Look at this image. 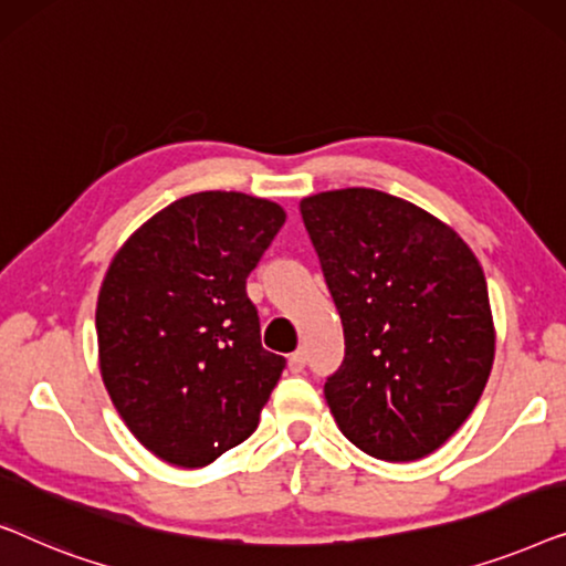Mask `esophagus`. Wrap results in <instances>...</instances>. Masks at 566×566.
Masks as SVG:
<instances>
[{"instance_id": "esophagus-1", "label": "esophagus", "mask_w": 566, "mask_h": 566, "mask_svg": "<svg viewBox=\"0 0 566 566\" xmlns=\"http://www.w3.org/2000/svg\"><path fill=\"white\" fill-rule=\"evenodd\" d=\"M289 368H291V374H301V370L306 368V350L304 347H301V350H296L289 358Z\"/></svg>"}]
</instances>
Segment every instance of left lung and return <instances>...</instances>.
Wrapping results in <instances>:
<instances>
[{
    "label": "left lung",
    "instance_id": "obj_1",
    "mask_svg": "<svg viewBox=\"0 0 566 566\" xmlns=\"http://www.w3.org/2000/svg\"><path fill=\"white\" fill-rule=\"evenodd\" d=\"M345 332L324 381L343 436L384 461L422 459L474 412L494 360L474 252L422 208L370 188L301 200Z\"/></svg>",
    "mask_w": 566,
    "mask_h": 566
}]
</instances>
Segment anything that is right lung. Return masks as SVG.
I'll list each match as a JSON object with an SVG mask.
<instances>
[{
  "mask_svg": "<svg viewBox=\"0 0 566 566\" xmlns=\"http://www.w3.org/2000/svg\"><path fill=\"white\" fill-rule=\"evenodd\" d=\"M281 206L206 190L151 216L115 254L97 298L105 389L161 461L206 467L258 430L285 368L260 343L247 277Z\"/></svg>",
  "mask_w": 566,
  "mask_h": 566,
  "instance_id": "add662e5",
  "label": "right lung"
}]
</instances>
